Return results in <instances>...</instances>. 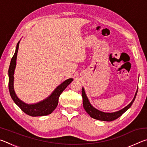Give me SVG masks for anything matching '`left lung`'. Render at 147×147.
<instances>
[{"label":"left lung","instance_id":"left-lung-1","mask_svg":"<svg viewBox=\"0 0 147 147\" xmlns=\"http://www.w3.org/2000/svg\"><path fill=\"white\" fill-rule=\"evenodd\" d=\"M138 89H137L133 100H131V102L129 104L128 106L124 107V108L121 109V110L115 111V112L108 113L104 112V111H100L96 108H94V107L91 105L90 102H89L88 96H87L86 94L85 90H84V88H82V94L83 98V106L84 109H85V110L86 111V112L90 115L91 117L94 119H96V120L102 121H112L119 118V117H121L125 111H127L128 109L130 108L131 106L132 105L134 100H135L137 93H138Z\"/></svg>","mask_w":147,"mask_h":147}]
</instances>
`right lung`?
<instances>
[{"mask_svg": "<svg viewBox=\"0 0 147 147\" xmlns=\"http://www.w3.org/2000/svg\"><path fill=\"white\" fill-rule=\"evenodd\" d=\"M20 41L17 43L16 52H15L13 56L11 59L10 65L8 70L9 76V91L10 93L11 98L13 99L14 102L27 115L32 117L44 116L51 114L56 109L58 104V99L59 95L62 92L73 82V78H69L62 82L54 89L48 97L45 98L39 102L35 104H26L19 99L14 90L13 82H14V72L16 67V60L17 53L19 50Z\"/></svg>", "mask_w": 147, "mask_h": 147, "instance_id": "add662e5", "label": "right lung"}]
</instances>
